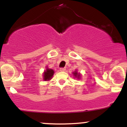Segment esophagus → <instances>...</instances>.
I'll list each match as a JSON object with an SVG mask.
<instances>
[{
    "instance_id": "34e87169",
    "label": "esophagus",
    "mask_w": 127,
    "mask_h": 127,
    "mask_svg": "<svg viewBox=\"0 0 127 127\" xmlns=\"http://www.w3.org/2000/svg\"><path fill=\"white\" fill-rule=\"evenodd\" d=\"M60 70V71H64L65 70H66V68H65V67H61Z\"/></svg>"
}]
</instances>
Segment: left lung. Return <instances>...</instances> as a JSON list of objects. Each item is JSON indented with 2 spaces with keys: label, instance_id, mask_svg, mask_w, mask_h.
I'll use <instances>...</instances> for the list:
<instances>
[{
  "label": "left lung",
  "instance_id": "obj_1",
  "mask_svg": "<svg viewBox=\"0 0 127 127\" xmlns=\"http://www.w3.org/2000/svg\"><path fill=\"white\" fill-rule=\"evenodd\" d=\"M73 74H74V76L76 77H77V78L80 77V74H79V73H77L76 71H75V72H74V73H73Z\"/></svg>",
  "mask_w": 127,
  "mask_h": 127
}]
</instances>
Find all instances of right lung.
I'll return each instance as SVG.
<instances>
[{"label":"right lung","instance_id":"obj_1","mask_svg":"<svg viewBox=\"0 0 127 127\" xmlns=\"http://www.w3.org/2000/svg\"><path fill=\"white\" fill-rule=\"evenodd\" d=\"M54 71L53 69H50L47 68V70L43 73V79L45 80H49L52 79L53 77Z\"/></svg>","mask_w":127,"mask_h":127}]
</instances>
